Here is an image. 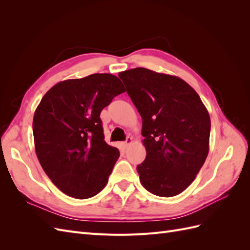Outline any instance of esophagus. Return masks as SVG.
I'll return each mask as SVG.
<instances>
[{
    "label": "esophagus",
    "instance_id": "34e87169",
    "mask_svg": "<svg viewBox=\"0 0 250 250\" xmlns=\"http://www.w3.org/2000/svg\"><path fill=\"white\" fill-rule=\"evenodd\" d=\"M131 143H132V138H131V137H127L126 141L123 143V147H124V148H127L128 146L130 145Z\"/></svg>",
    "mask_w": 250,
    "mask_h": 250
}]
</instances>
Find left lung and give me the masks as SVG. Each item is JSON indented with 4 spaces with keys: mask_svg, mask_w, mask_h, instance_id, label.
Instances as JSON below:
<instances>
[{
    "mask_svg": "<svg viewBox=\"0 0 250 250\" xmlns=\"http://www.w3.org/2000/svg\"><path fill=\"white\" fill-rule=\"evenodd\" d=\"M143 119L146 158L137 170L143 187L172 197L190 186L208 154L210 119L200 97L186 81L145 67L121 72Z\"/></svg>",
    "mask_w": 250,
    "mask_h": 250,
    "instance_id": "8db88e82",
    "label": "left lung"
}]
</instances>
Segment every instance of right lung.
<instances>
[{
	"label": "right lung",
	"instance_id": "add662e5",
	"mask_svg": "<svg viewBox=\"0 0 250 250\" xmlns=\"http://www.w3.org/2000/svg\"><path fill=\"white\" fill-rule=\"evenodd\" d=\"M125 92L111 74L58 82L42 97L33 117L37 158L60 191L86 199L107 185L120 156L104 141L100 113Z\"/></svg>",
	"mask_w": 250,
	"mask_h": 250
}]
</instances>
